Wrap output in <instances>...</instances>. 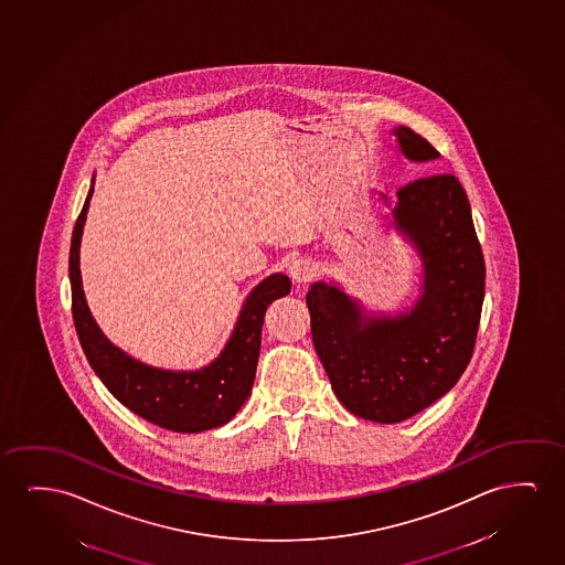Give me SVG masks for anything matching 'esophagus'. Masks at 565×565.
<instances>
[{
	"label": "esophagus",
	"mask_w": 565,
	"mask_h": 565,
	"mask_svg": "<svg viewBox=\"0 0 565 565\" xmlns=\"http://www.w3.org/2000/svg\"><path fill=\"white\" fill-rule=\"evenodd\" d=\"M288 275L298 285H303V282H310L311 278L318 275V265L311 262V259H303L302 257V259H296V262L290 263Z\"/></svg>",
	"instance_id": "obj_1"
}]
</instances>
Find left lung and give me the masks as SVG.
<instances>
[{
    "label": "left lung",
    "instance_id": "8db88e82",
    "mask_svg": "<svg viewBox=\"0 0 565 565\" xmlns=\"http://www.w3.org/2000/svg\"><path fill=\"white\" fill-rule=\"evenodd\" d=\"M393 134L406 159L439 157L413 129L398 126ZM397 198L395 226L424 262V292L411 313L366 319L327 282L306 295L311 339L334 395L350 413L382 424L411 418L459 382L484 302V255L461 182L426 175L403 185Z\"/></svg>",
    "mask_w": 565,
    "mask_h": 565
}]
</instances>
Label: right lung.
<instances>
[{
    "instance_id": "obj_1",
    "label": "right lung",
    "mask_w": 565,
    "mask_h": 565,
    "mask_svg": "<svg viewBox=\"0 0 565 565\" xmlns=\"http://www.w3.org/2000/svg\"><path fill=\"white\" fill-rule=\"evenodd\" d=\"M90 195L93 188L77 216L70 249L73 323L88 364L121 405L160 428L195 434L223 426L249 397L262 349L265 311L273 300L290 292V278L277 273L252 290L231 341L209 366L198 372H164L145 366L104 337L85 302L79 244Z\"/></svg>"
}]
</instances>
